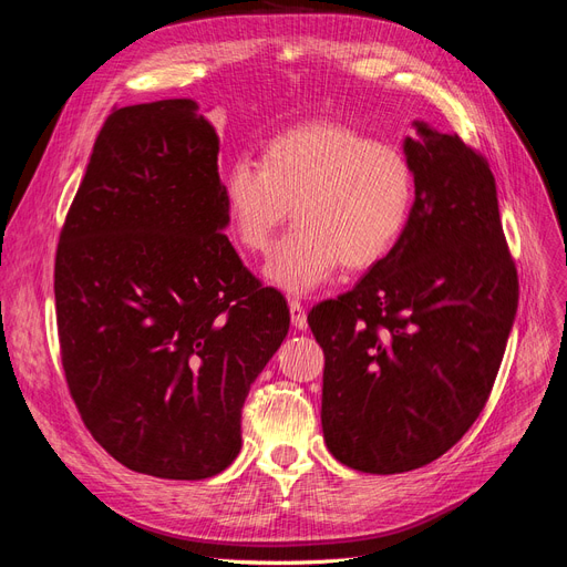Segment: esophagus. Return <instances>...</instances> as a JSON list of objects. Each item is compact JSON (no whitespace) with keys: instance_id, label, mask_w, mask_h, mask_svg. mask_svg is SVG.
Returning a JSON list of instances; mask_svg holds the SVG:
<instances>
[{"instance_id":"obj_1","label":"esophagus","mask_w":567,"mask_h":567,"mask_svg":"<svg viewBox=\"0 0 567 567\" xmlns=\"http://www.w3.org/2000/svg\"><path fill=\"white\" fill-rule=\"evenodd\" d=\"M288 310H290V321L298 331L307 329V315H305V307L298 300H288Z\"/></svg>"}]
</instances>
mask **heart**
<instances>
[{"mask_svg":"<svg viewBox=\"0 0 567 567\" xmlns=\"http://www.w3.org/2000/svg\"><path fill=\"white\" fill-rule=\"evenodd\" d=\"M229 229L265 252L293 208L296 229L271 250L265 279L290 296L312 293L340 267L379 265L398 246L414 203L404 153L338 123H305L269 140L260 165L221 173Z\"/></svg>","mask_w":567,"mask_h":567,"instance_id":"1","label":"heart"}]
</instances>
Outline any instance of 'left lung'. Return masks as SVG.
<instances>
[{
    "instance_id": "left-lung-1",
    "label": "left lung",
    "mask_w": 567,
    "mask_h": 567,
    "mask_svg": "<svg viewBox=\"0 0 567 567\" xmlns=\"http://www.w3.org/2000/svg\"><path fill=\"white\" fill-rule=\"evenodd\" d=\"M414 130L402 148L416 196L398 246L307 317L326 357V447L375 475L421 468L463 437L518 310L487 161L423 120Z\"/></svg>"
}]
</instances>
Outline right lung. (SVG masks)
<instances>
[{"label":"right lung","mask_w":567,"mask_h":567,"mask_svg":"<svg viewBox=\"0 0 567 567\" xmlns=\"http://www.w3.org/2000/svg\"><path fill=\"white\" fill-rule=\"evenodd\" d=\"M219 140L194 99L117 109L101 127L54 271L65 381L123 466L203 480L241 452L248 390L288 336L221 234Z\"/></svg>","instance_id":"right-lung-1"}]
</instances>
